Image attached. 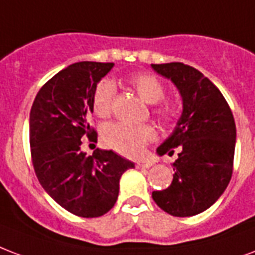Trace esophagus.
<instances>
[{"label":"esophagus","instance_id":"esophagus-1","mask_svg":"<svg viewBox=\"0 0 255 255\" xmlns=\"http://www.w3.org/2000/svg\"><path fill=\"white\" fill-rule=\"evenodd\" d=\"M153 163L152 162H137L136 163V167H137V168H149V167L152 166Z\"/></svg>","mask_w":255,"mask_h":255}]
</instances>
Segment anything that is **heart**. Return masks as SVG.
Here are the masks:
<instances>
[{"label": "heart", "mask_w": 255, "mask_h": 255, "mask_svg": "<svg viewBox=\"0 0 255 255\" xmlns=\"http://www.w3.org/2000/svg\"><path fill=\"white\" fill-rule=\"evenodd\" d=\"M127 84L148 104H156L153 114L164 123L176 120L175 110L168 104H158L166 96V88L156 76L151 73H135L127 79ZM115 87L110 80L99 81L92 93V110L99 118L110 116L114 108ZM103 137L111 148L126 156H137L149 141L156 137V131L149 124L131 126L126 123L108 124Z\"/></svg>", "instance_id": "1"}]
</instances>
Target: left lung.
Wrapping results in <instances>:
<instances>
[{
    "mask_svg": "<svg viewBox=\"0 0 255 255\" xmlns=\"http://www.w3.org/2000/svg\"><path fill=\"white\" fill-rule=\"evenodd\" d=\"M171 79L183 100V114L159 155H174V178L166 190L153 191L155 203L174 217H191L207 210L226 190L233 174L236 122L215 85L183 63L152 64Z\"/></svg>",
    "mask_w": 255,
    "mask_h": 255,
    "instance_id": "1",
    "label": "left lung"
}]
</instances>
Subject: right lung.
<instances>
[{"label":"right lung","instance_id":"add662e5","mask_svg":"<svg viewBox=\"0 0 255 255\" xmlns=\"http://www.w3.org/2000/svg\"><path fill=\"white\" fill-rule=\"evenodd\" d=\"M114 63L72 64L48 80L33 102L29 119L30 155L38 182L58 205L83 218L108 213L119 195V180L133 167L114 151H81L83 137L97 141L87 122L92 93Z\"/></svg>","mask_w":255,"mask_h":255}]
</instances>
